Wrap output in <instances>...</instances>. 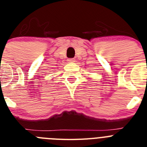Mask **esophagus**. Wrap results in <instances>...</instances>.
<instances>
[{
	"label": "esophagus",
	"instance_id": "34e87169",
	"mask_svg": "<svg viewBox=\"0 0 147 147\" xmlns=\"http://www.w3.org/2000/svg\"><path fill=\"white\" fill-rule=\"evenodd\" d=\"M67 61H68V62H74L75 61V59H74V58H71V59H67Z\"/></svg>",
	"mask_w": 147,
	"mask_h": 147
}]
</instances>
